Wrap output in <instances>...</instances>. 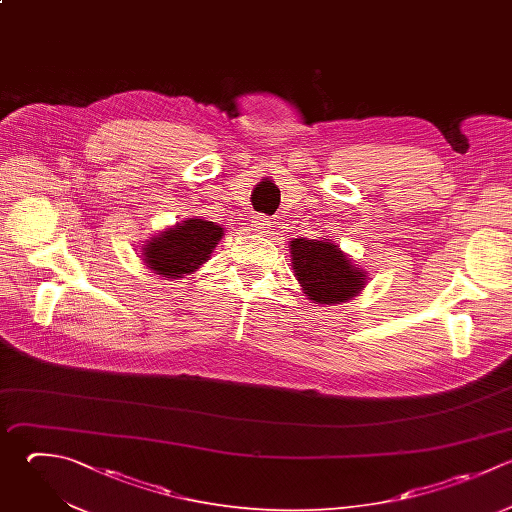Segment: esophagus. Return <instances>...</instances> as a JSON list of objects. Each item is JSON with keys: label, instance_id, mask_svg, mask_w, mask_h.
<instances>
[{"label": "esophagus", "instance_id": "1", "mask_svg": "<svg viewBox=\"0 0 512 512\" xmlns=\"http://www.w3.org/2000/svg\"><path fill=\"white\" fill-rule=\"evenodd\" d=\"M268 226H270V220H268L266 216H260V214L254 216V220H252V230L264 232V230H268Z\"/></svg>", "mask_w": 512, "mask_h": 512}]
</instances>
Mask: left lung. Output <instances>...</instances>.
Segmentation results:
<instances>
[{"instance_id":"obj_1","label":"left lung","mask_w":512,"mask_h":512,"mask_svg":"<svg viewBox=\"0 0 512 512\" xmlns=\"http://www.w3.org/2000/svg\"><path fill=\"white\" fill-rule=\"evenodd\" d=\"M290 254L304 294L318 304L344 302L364 288V272L356 270L332 242L296 238L290 242Z\"/></svg>"}]
</instances>
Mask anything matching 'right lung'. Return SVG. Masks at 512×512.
I'll list each match as a JSON object with an SVG mask.
<instances>
[{"mask_svg": "<svg viewBox=\"0 0 512 512\" xmlns=\"http://www.w3.org/2000/svg\"><path fill=\"white\" fill-rule=\"evenodd\" d=\"M222 234L224 230L214 222L190 218L152 238L144 248V260L156 274L182 278L210 258Z\"/></svg>", "mask_w": 512, "mask_h": 512, "instance_id": "add662e5", "label": "right lung"}]
</instances>
